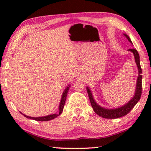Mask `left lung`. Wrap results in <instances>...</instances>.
<instances>
[{
  "instance_id": "1",
  "label": "left lung",
  "mask_w": 151,
  "mask_h": 151,
  "mask_svg": "<svg viewBox=\"0 0 151 151\" xmlns=\"http://www.w3.org/2000/svg\"><path fill=\"white\" fill-rule=\"evenodd\" d=\"M128 40L131 42V39L129 38V37L124 34ZM132 43V42H131ZM129 51H131V52L133 53L134 56H135V63L137 64V66L138 67V71H139V75H138L137 78V87H136V91L135 96L133 98L131 99V100H130L127 104H125L124 106L119 107V108L115 109H106L102 108L99 106L98 104H96V102H95L93 98L92 93H91V91L88 87L86 88V91H87L88 98H89L90 102L91 104V106L93 109L95 113L98 115H100V117H103V118H107V119H115L118 118V117H121L124 115H127L130 111H131V109L135 106V104H137L138 101L139 100L140 98H141L142 95V71L141 66H140L139 63V55L137 51L135 49H130Z\"/></svg>"
}]
</instances>
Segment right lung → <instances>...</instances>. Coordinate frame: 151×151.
<instances>
[{"instance_id":"obj_1","label":"right lung","mask_w":151,"mask_h":151,"mask_svg":"<svg viewBox=\"0 0 151 151\" xmlns=\"http://www.w3.org/2000/svg\"><path fill=\"white\" fill-rule=\"evenodd\" d=\"M69 86H68L66 88L65 91H64L63 93V96H62V99H61V101H60V106H59V113H58V114L49 115H47V116L40 117H29V116H27V115H25L22 114H22L23 115L24 117H27V118H29V119H34V120H36V121H49V120H51V119H53L55 118V117L60 115L62 112H63L64 106H65V104L66 98H67L68 91H69Z\"/></svg>"}]
</instances>
